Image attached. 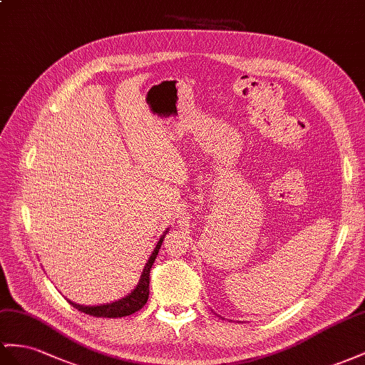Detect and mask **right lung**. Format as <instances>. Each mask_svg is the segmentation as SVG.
Segmentation results:
<instances>
[{
    "label": "right lung",
    "mask_w": 365,
    "mask_h": 365,
    "mask_svg": "<svg viewBox=\"0 0 365 365\" xmlns=\"http://www.w3.org/2000/svg\"><path fill=\"white\" fill-rule=\"evenodd\" d=\"M166 232L168 231H165V235H166ZM165 235L160 237V240L157 242L153 255L149 256L148 262H146L143 272H142V276H140L137 287L126 297L120 299V301H115V302L106 304V305L86 307V305L73 304L71 301H69V304L73 308H77L78 312L86 313L89 316H96V317H123V316H129V314L138 312L140 308H143V305L148 302V297H149V273H151L153 264H154V260L157 257L158 250H160V247H162Z\"/></svg>",
    "instance_id": "1"
}]
</instances>
